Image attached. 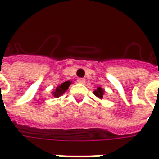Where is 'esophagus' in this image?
Segmentation results:
<instances>
[{
  "label": "esophagus",
  "instance_id": "1",
  "mask_svg": "<svg viewBox=\"0 0 159 159\" xmlns=\"http://www.w3.org/2000/svg\"><path fill=\"white\" fill-rule=\"evenodd\" d=\"M77 81L79 82V83H80V84H84L85 82V79H83V78H79Z\"/></svg>",
  "mask_w": 159,
  "mask_h": 159
}]
</instances>
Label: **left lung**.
<instances>
[{
	"label": "left lung",
	"mask_w": 159,
	"mask_h": 159,
	"mask_svg": "<svg viewBox=\"0 0 159 159\" xmlns=\"http://www.w3.org/2000/svg\"><path fill=\"white\" fill-rule=\"evenodd\" d=\"M94 94H95L98 98H103V89H102L101 87H98L97 90L94 91Z\"/></svg>",
	"instance_id": "8db88e82"
}]
</instances>
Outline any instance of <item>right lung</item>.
<instances>
[{
  "mask_svg": "<svg viewBox=\"0 0 159 159\" xmlns=\"http://www.w3.org/2000/svg\"><path fill=\"white\" fill-rule=\"evenodd\" d=\"M71 82L70 81H66L63 82L62 84H61L60 85H58L56 89L55 90V92H53V95L55 98H58L60 96H61L63 94L64 92H66L68 88V86L70 85Z\"/></svg>",
  "mask_w": 159,
  "mask_h": 159,
  "instance_id": "right-lung-1",
  "label": "right lung"
}]
</instances>
